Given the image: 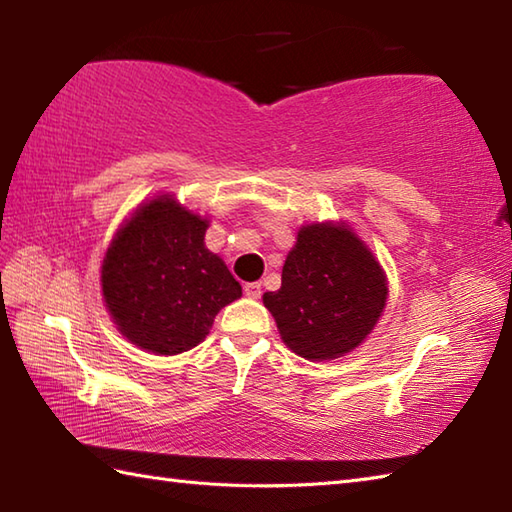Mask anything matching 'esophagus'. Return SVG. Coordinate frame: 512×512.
I'll use <instances>...</instances> for the list:
<instances>
[{
  "label": "esophagus",
  "instance_id": "34e87169",
  "mask_svg": "<svg viewBox=\"0 0 512 512\" xmlns=\"http://www.w3.org/2000/svg\"><path fill=\"white\" fill-rule=\"evenodd\" d=\"M244 295L248 299H259V295H262V284L259 281H250V284L244 286Z\"/></svg>",
  "mask_w": 512,
  "mask_h": 512
}]
</instances>
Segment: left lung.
I'll return each instance as SVG.
<instances>
[{
  "label": "left lung",
  "instance_id": "left-lung-1",
  "mask_svg": "<svg viewBox=\"0 0 512 512\" xmlns=\"http://www.w3.org/2000/svg\"><path fill=\"white\" fill-rule=\"evenodd\" d=\"M387 284L374 255L345 224H310L281 270V288L266 292L281 339L308 361L352 352L385 308Z\"/></svg>",
  "mask_w": 512,
  "mask_h": 512
}]
</instances>
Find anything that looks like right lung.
<instances>
[{
    "mask_svg": "<svg viewBox=\"0 0 512 512\" xmlns=\"http://www.w3.org/2000/svg\"><path fill=\"white\" fill-rule=\"evenodd\" d=\"M206 220L162 195L140 206L107 250L103 297L134 345L180 354L209 334L215 314L242 297V286L204 246Z\"/></svg>",
    "mask_w": 512,
    "mask_h": 512,
    "instance_id": "1",
    "label": "right lung"
}]
</instances>
